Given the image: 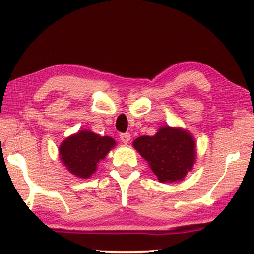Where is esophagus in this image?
<instances>
[{
  "mask_svg": "<svg viewBox=\"0 0 254 254\" xmlns=\"http://www.w3.org/2000/svg\"><path fill=\"white\" fill-rule=\"evenodd\" d=\"M120 140L124 144H128L130 141V134L129 133H123L120 135Z\"/></svg>",
  "mask_w": 254,
  "mask_h": 254,
  "instance_id": "34e87169",
  "label": "esophagus"
}]
</instances>
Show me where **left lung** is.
I'll return each mask as SVG.
<instances>
[{
    "mask_svg": "<svg viewBox=\"0 0 254 254\" xmlns=\"http://www.w3.org/2000/svg\"><path fill=\"white\" fill-rule=\"evenodd\" d=\"M133 147L161 183L183 180L196 161L195 140L189 130L180 127L165 125L154 136L137 137Z\"/></svg>",
    "mask_w": 254,
    "mask_h": 254,
    "instance_id": "obj_1",
    "label": "left lung"
}]
</instances>
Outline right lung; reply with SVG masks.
<instances>
[{
  "label": "right lung",
  "mask_w": 254,
  "mask_h": 254,
  "mask_svg": "<svg viewBox=\"0 0 254 254\" xmlns=\"http://www.w3.org/2000/svg\"><path fill=\"white\" fill-rule=\"evenodd\" d=\"M116 144L111 136H99L91 130L82 129L62 141L59 156L71 175L88 179Z\"/></svg>",
  "instance_id": "1"
}]
</instances>
